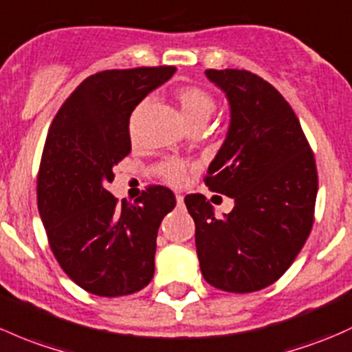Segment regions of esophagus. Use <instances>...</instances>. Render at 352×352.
I'll use <instances>...</instances> for the list:
<instances>
[{
    "label": "esophagus",
    "instance_id": "1",
    "mask_svg": "<svg viewBox=\"0 0 352 352\" xmlns=\"http://www.w3.org/2000/svg\"><path fill=\"white\" fill-rule=\"evenodd\" d=\"M177 204H179V206L184 204V197L180 194H177Z\"/></svg>",
    "mask_w": 352,
    "mask_h": 352
}]
</instances>
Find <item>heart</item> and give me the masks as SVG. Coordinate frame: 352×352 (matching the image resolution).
<instances>
[{
  "instance_id": "obj_1",
  "label": "heart",
  "mask_w": 352,
  "mask_h": 352,
  "mask_svg": "<svg viewBox=\"0 0 352 352\" xmlns=\"http://www.w3.org/2000/svg\"><path fill=\"white\" fill-rule=\"evenodd\" d=\"M177 101H179L180 111L186 118L187 124L190 128L206 126L207 121L214 116L217 109L216 98L204 87L186 86L177 91ZM164 175L168 182L179 184L182 182L184 168L179 162H168L164 166Z\"/></svg>"
}]
</instances>
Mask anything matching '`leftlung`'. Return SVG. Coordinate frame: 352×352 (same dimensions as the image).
<instances>
[{"mask_svg": "<svg viewBox=\"0 0 352 352\" xmlns=\"http://www.w3.org/2000/svg\"><path fill=\"white\" fill-rule=\"evenodd\" d=\"M224 92L231 121L206 186L234 199L223 219L202 194L187 195L206 282L232 294L275 283L314 224L317 166L300 121L270 82L248 70H206Z\"/></svg>", "mask_w": 352, "mask_h": 352, "instance_id": "left-lung-1", "label": "left lung"}]
</instances>
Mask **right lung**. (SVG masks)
Segmentation results:
<instances>
[{"instance_id": "1", "label": "right lung", "mask_w": 352, "mask_h": 352, "mask_svg": "<svg viewBox=\"0 0 352 352\" xmlns=\"http://www.w3.org/2000/svg\"><path fill=\"white\" fill-rule=\"evenodd\" d=\"M173 72L164 65L94 74L49 128L36 180L40 217L55 260L89 294L121 297L153 278L158 228L175 195L151 186L135 204H118L106 186L131 151L133 109Z\"/></svg>"}]
</instances>
